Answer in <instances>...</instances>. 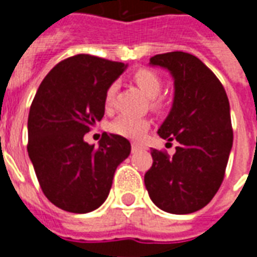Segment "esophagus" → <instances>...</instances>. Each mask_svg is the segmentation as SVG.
<instances>
[{
  "instance_id": "obj_1",
  "label": "esophagus",
  "mask_w": 257,
  "mask_h": 257,
  "mask_svg": "<svg viewBox=\"0 0 257 257\" xmlns=\"http://www.w3.org/2000/svg\"><path fill=\"white\" fill-rule=\"evenodd\" d=\"M139 150H143V147H142L140 145H136V143H132V151L136 153V151H139Z\"/></svg>"
}]
</instances>
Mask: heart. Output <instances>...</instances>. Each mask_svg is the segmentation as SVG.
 Returning a JSON list of instances; mask_svg holds the SVG:
<instances>
[{"instance_id": "obj_1", "label": "heart", "mask_w": 257, "mask_h": 257, "mask_svg": "<svg viewBox=\"0 0 257 257\" xmlns=\"http://www.w3.org/2000/svg\"><path fill=\"white\" fill-rule=\"evenodd\" d=\"M134 81L136 85L139 86L140 89L143 90L147 97L153 99L151 100V106L154 108L160 107V101L157 100L156 97L160 95L162 88L161 78L157 75L154 71L147 70V68H142L138 70L134 75ZM114 93H115V85H111L106 92V106L110 107L114 100ZM150 128V121L147 118H140V117H131V115H121L118 117L114 122L110 125V129L114 134L123 136L126 139L132 140H139L142 139L145 134Z\"/></svg>"}]
</instances>
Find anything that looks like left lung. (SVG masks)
<instances>
[{"label":"left lung","mask_w":257,"mask_h":257,"mask_svg":"<svg viewBox=\"0 0 257 257\" xmlns=\"http://www.w3.org/2000/svg\"><path fill=\"white\" fill-rule=\"evenodd\" d=\"M150 66L172 75L173 103L158 135L179 145L172 157L151 150L146 189L160 209L187 215L209 204L223 182L232 147L230 103L220 81L194 55H156Z\"/></svg>","instance_id":"left-lung-1"}]
</instances>
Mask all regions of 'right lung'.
Returning a JSON list of instances; mask_svg holds the SVG:
<instances>
[{
  "mask_svg": "<svg viewBox=\"0 0 257 257\" xmlns=\"http://www.w3.org/2000/svg\"><path fill=\"white\" fill-rule=\"evenodd\" d=\"M126 64L75 55L48 73L31 103L29 157L42 191L73 213L97 209L108 197L117 167L131 154L119 135L103 134L99 147L84 135L104 115L107 89Z\"/></svg>",
  "mask_w": 257,
  "mask_h": 257,
  "instance_id": "right-lung-1",
  "label": "right lung"
}]
</instances>
